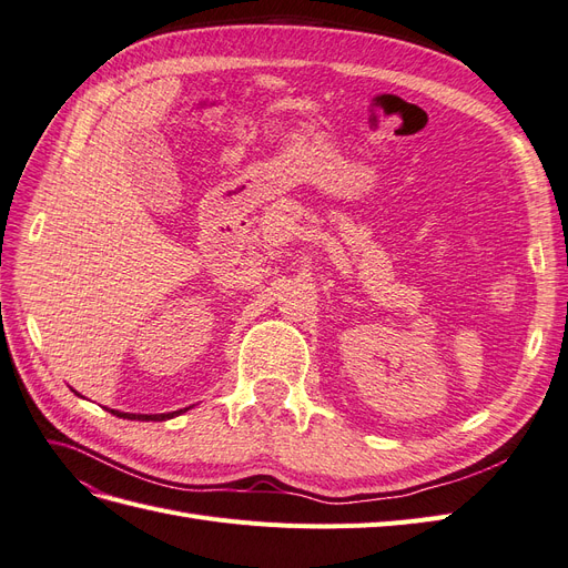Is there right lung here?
I'll return each mask as SVG.
<instances>
[{
  "label": "right lung",
  "instance_id": "right-lung-1",
  "mask_svg": "<svg viewBox=\"0 0 568 568\" xmlns=\"http://www.w3.org/2000/svg\"><path fill=\"white\" fill-rule=\"evenodd\" d=\"M184 409H189V407H184ZM113 415H118V417H123V419H140V422H165V419H170V417H175V415H180V412H168V415H130V412H118V409H111Z\"/></svg>",
  "mask_w": 568,
  "mask_h": 568
}]
</instances>
